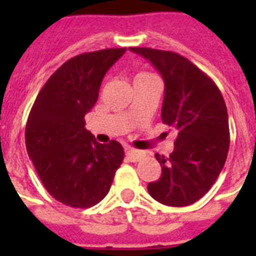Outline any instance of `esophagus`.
<instances>
[{
  "instance_id": "obj_1",
  "label": "esophagus",
  "mask_w": 256,
  "mask_h": 256,
  "mask_svg": "<svg viewBox=\"0 0 256 256\" xmlns=\"http://www.w3.org/2000/svg\"><path fill=\"white\" fill-rule=\"evenodd\" d=\"M126 156L130 158V162H140L141 159L146 158V152L141 150H134V148H130L126 150Z\"/></svg>"
}]
</instances>
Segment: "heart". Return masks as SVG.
Masks as SVG:
<instances>
[{
    "mask_svg": "<svg viewBox=\"0 0 256 256\" xmlns=\"http://www.w3.org/2000/svg\"><path fill=\"white\" fill-rule=\"evenodd\" d=\"M152 76V74L148 73V72H140V73H138V74H137V76H136V78H134V79L144 78V76Z\"/></svg>",
    "mask_w": 256,
    "mask_h": 256,
    "instance_id": "obj_1",
    "label": "heart"
}]
</instances>
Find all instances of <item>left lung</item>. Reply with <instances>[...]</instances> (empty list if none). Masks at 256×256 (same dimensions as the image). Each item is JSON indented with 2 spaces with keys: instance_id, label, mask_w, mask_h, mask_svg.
Returning a JSON list of instances; mask_svg holds the SVG:
<instances>
[{
  "instance_id": "1",
  "label": "left lung",
  "mask_w": 256,
  "mask_h": 256,
  "mask_svg": "<svg viewBox=\"0 0 256 256\" xmlns=\"http://www.w3.org/2000/svg\"><path fill=\"white\" fill-rule=\"evenodd\" d=\"M164 79L162 120L177 133L169 156L155 154L162 177L148 183L151 198L168 206H187L212 188L224 166L230 126L224 98L202 70L180 54L130 47Z\"/></svg>"
}]
</instances>
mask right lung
Segmentation results:
<instances>
[{"label": "right lung", "instance_id": "1", "mask_svg": "<svg viewBox=\"0 0 256 256\" xmlns=\"http://www.w3.org/2000/svg\"><path fill=\"white\" fill-rule=\"evenodd\" d=\"M126 48L74 56L40 88L29 112L26 144L40 180L61 204L87 209L112 187L124 159L116 141L98 144L86 130L84 115L97 102L104 76Z\"/></svg>", "mask_w": 256, "mask_h": 256}]
</instances>
